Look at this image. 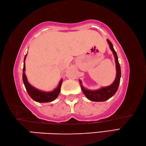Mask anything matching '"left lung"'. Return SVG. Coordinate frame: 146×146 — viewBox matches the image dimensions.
Segmentation results:
<instances>
[{"label": "left lung", "mask_w": 146, "mask_h": 146, "mask_svg": "<svg viewBox=\"0 0 146 146\" xmlns=\"http://www.w3.org/2000/svg\"><path fill=\"white\" fill-rule=\"evenodd\" d=\"M107 42H108V44L110 45V48L111 50L115 57V64H116V78L114 82L111 84V85L108 86H106V87H103L100 89L96 90H90L88 89H86L83 85H81V81L80 80V85L81 87V90H82L83 94H85L86 98L88 99L89 100L92 101H96V102H102L108 100L110 98H111L116 93L117 89L119 88V85L120 83V80H121V66H120L119 61H118V57H117V53L115 50H114L113 45H112L111 42L108 39H107Z\"/></svg>", "instance_id": "1"}]
</instances>
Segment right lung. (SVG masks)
<instances>
[{"instance_id": "obj_1", "label": "right lung", "mask_w": 146, "mask_h": 146, "mask_svg": "<svg viewBox=\"0 0 146 146\" xmlns=\"http://www.w3.org/2000/svg\"><path fill=\"white\" fill-rule=\"evenodd\" d=\"M27 54L24 57V68H23V74H22V79L23 82L25 85V89L27 92L28 94L31 98L33 100L38 102V103H48V102H51L57 98L60 92V88L62 83L63 80L60 81L58 86L56 87L54 90L51 92H43L42 90H38V89L33 87L28 82L27 79L24 71L25 70V60L26 58Z\"/></svg>"}]
</instances>
